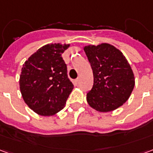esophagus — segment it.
<instances>
[{"mask_svg": "<svg viewBox=\"0 0 153 153\" xmlns=\"http://www.w3.org/2000/svg\"><path fill=\"white\" fill-rule=\"evenodd\" d=\"M74 82H75V83H76V84H78V83H79V78H78L77 79H75V81H74Z\"/></svg>", "mask_w": 153, "mask_h": 153, "instance_id": "esophagus-1", "label": "esophagus"}]
</instances>
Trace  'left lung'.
<instances>
[{
  "mask_svg": "<svg viewBox=\"0 0 153 153\" xmlns=\"http://www.w3.org/2000/svg\"><path fill=\"white\" fill-rule=\"evenodd\" d=\"M93 73V86L87 93L92 108L108 112L121 106L134 87V75L121 51L108 43L84 47Z\"/></svg>",
  "mask_w": 153,
  "mask_h": 153,
  "instance_id": "1",
  "label": "left lung"
}]
</instances>
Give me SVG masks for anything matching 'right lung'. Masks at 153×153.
<instances>
[{
    "instance_id": "obj_1",
    "label": "right lung",
    "mask_w": 153,
    "mask_h": 153,
    "mask_svg": "<svg viewBox=\"0 0 153 153\" xmlns=\"http://www.w3.org/2000/svg\"><path fill=\"white\" fill-rule=\"evenodd\" d=\"M70 44H47L23 65L19 88L28 107L43 116L63 109L74 88L61 54Z\"/></svg>"
}]
</instances>
